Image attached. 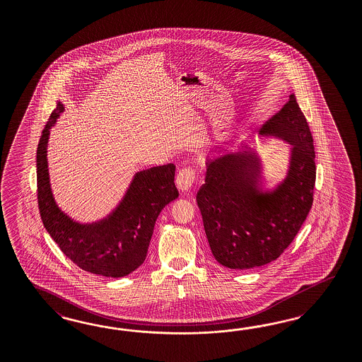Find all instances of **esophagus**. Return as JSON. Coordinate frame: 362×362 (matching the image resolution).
Here are the masks:
<instances>
[{"instance_id":"esophagus-1","label":"esophagus","mask_w":362,"mask_h":362,"mask_svg":"<svg viewBox=\"0 0 362 362\" xmlns=\"http://www.w3.org/2000/svg\"><path fill=\"white\" fill-rule=\"evenodd\" d=\"M195 179H197L195 170L191 167H187V168L180 170L176 176V186L182 192H185V191H188L195 183Z\"/></svg>"}]
</instances>
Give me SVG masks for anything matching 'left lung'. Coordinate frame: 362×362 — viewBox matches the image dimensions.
<instances>
[{"mask_svg":"<svg viewBox=\"0 0 362 362\" xmlns=\"http://www.w3.org/2000/svg\"><path fill=\"white\" fill-rule=\"evenodd\" d=\"M260 134L292 144L288 174L274 191H260V160L250 151L207 160L206 183L197 191L212 255L230 269L276 260L295 239L313 203L315 146L295 94Z\"/></svg>","mask_w":362,"mask_h":362,"instance_id":"8db88e82","label":"left lung"}]
</instances>
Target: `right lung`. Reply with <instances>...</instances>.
<instances>
[{
	"instance_id": "add662e5",
	"label": "right lung",
	"mask_w": 362,
	"mask_h": 362,
	"mask_svg": "<svg viewBox=\"0 0 362 362\" xmlns=\"http://www.w3.org/2000/svg\"><path fill=\"white\" fill-rule=\"evenodd\" d=\"M64 105L57 103L37 147V199L45 228L59 250L90 274L122 277L142 265L153 226L160 211L179 197L175 165H158L135 174L119 206L109 218L93 224H79L55 204L52 194L46 148L50 127Z\"/></svg>"
}]
</instances>
